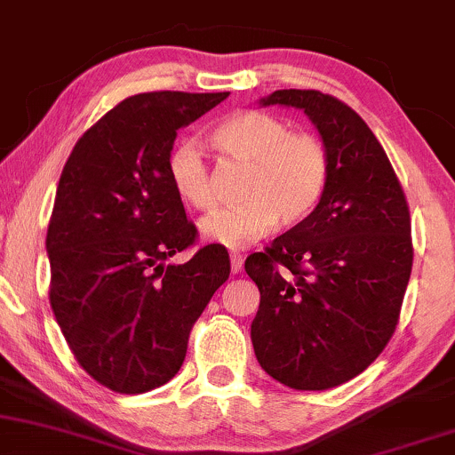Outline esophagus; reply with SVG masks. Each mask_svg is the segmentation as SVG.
I'll list each match as a JSON object with an SVG mask.
<instances>
[{"mask_svg":"<svg viewBox=\"0 0 455 455\" xmlns=\"http://www.w3.org/2000/svg\"><path fill=\"white\" fill-rule=\"evenodd\" d=\"M229 261H232V272H234V275L243 270V264H244L243 255H240V253H232V255H229Z\"/></svg>","mask_w":455,"mask_h":455,"instance_id":"esophagus-1","label":"esophagus"}]
</instances>
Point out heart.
Returning <instances> with one entry per match:
<instances>
[{"label":"heart","instance_id":"obj_1","mask_svg":"<svg viewBox=\"0 0 455 455\" xmlns=\"http://www.w3.org/2000/svg\"><path fill=\"white\" fill-rule=\"evenodd\" d=\"M226 159L247 164L238 187L243 200L219 206L200 221V234L228 249H243L279 223L291 228L317 208L328 189L332 162L322 138L291 133L281 116L264 110H236L208 133ZM165 174L180 202L212 204L211 165L191 140L170 148Z\"/></svg>","mask_w":455,"mask_h":455}]
</instances>
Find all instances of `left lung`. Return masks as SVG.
Here are the masks:
<instances>
[{
  "label": "left lung",
  "instance_id": "1",
  "mask_svg": "<svg viewBox=\"0 0 455 455\" xmlns=\"http://www.w3.org/2000/svg\"><path fill=\"white\" fill-rule=\"evenodd\" d=\"M261 104L307 112L332 162L311 215L244 261L259 290L251 323L259 366L319 392L366 371L396 330L413 268L409 204L375 133L345 101L281 89Z\"/></svg>",
  "mask_w": 455,
  "mask_h": 455
}]
</instances>
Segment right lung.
<instances>
[{"label":"right lung","mask_w":455,"mask_h":455,"mask_svg":"<svg viewBox=\"0 0 455 455\" xmlns=\"http://www.w3.org/2000/svg\"><path fill=\"white\" fill-rule=\"evenodd\" d=\"M229 93L151 91L123 100L78 138L59 179L46 232L48 300L69 351L100 386L144 394L183 366L194 323L229 276L170 187L176 132Z\"/></svg>","instance_id":"right-lung-1"}]
</instances>
